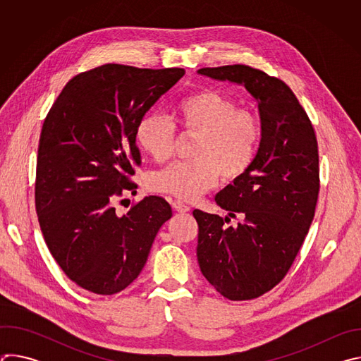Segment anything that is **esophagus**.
Wrapping results in <instances>:
<instances>
[{"mask_svg":"<svg viewBox=\"0 0 361 361\" xmlns=\"http://www.w3.org/2000/svg\"><path fill=\"white\" fill-rule=\"evenodd\" d=\"M171 205H173V209H174L176 212H178V213H187V212H190L188 205L184 204L183 201H180V200H174V201L171 202Z\"/></svg>","mask_w":361,"mask_h":361,"instance_id":"obj_1","label":"esophagus"}]
</instances>
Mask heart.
I'll list each match as a JSON object with an SVG mask.
<instances>
[{"mask_svg": "<svg viewBox=\"0 0 361 361\" xmlns=\"http://www.w3.org/2000/svg\"><path fill=\"white\" fill-rule=\"evenodd\" d=\"M176 126L194 135L190 161H177L148 177L152 191L194 200L212 190L219 177L241 178L255 161L263 138L262 123L248 110L216 88H200L177 101ZM160 114L144 116L135 128L140 148L157 163L174 154L177 128Z\"/></svg>", "mask_w": 361, "mask_h": 361, "instance_id": "obj_1", "label": "heart"}]
</instances>
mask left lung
<instances>
[{"label": "left lung", "mask_w": 361, "mask_h": 361, "mask_svg": "<svg viewBox=\"0 0 361 361\" xmlns=\"http://www.w3.org/2000/svg\"><path fill=\"white\" fill-rule=\"evenodd\" d=\"M198 73L243 84L259 102L263 138L255 161L216 195L230 216H240L238 226H228L229 217L192 212L202 276L228 300H252L287 276L314 219L320 191L317 137L280 78L243 64Z\"/></svg>", "instance_id": "1"}]
</instances>
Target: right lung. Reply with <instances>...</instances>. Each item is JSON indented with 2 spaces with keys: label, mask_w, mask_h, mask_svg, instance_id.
Returning <instances> with one entry per match:
<instances>
[{
  "label": "right lung",
  "mask_w": 361,
  "mask_h": 361,
  "mask_svg": "<svg viewBox=\"0 0 361 361\" xmlns=\"http://www.w3.org/2000/svg\"><path fill=\"white\" fill-rule=\"evenodd\" d=\"M184 74L99 66L73 77L44 120L35 173L38 223L54 260L84 290L111 295L130 286L173 216L159 195L131 204L121 217L114 202L137 188L131 181L141 166L137 124Z\"/></svg>",
  "instance_id": "add662e5"
}]
</instances>
